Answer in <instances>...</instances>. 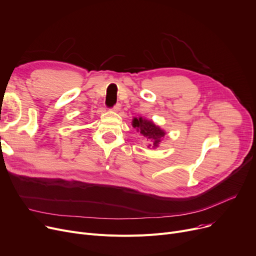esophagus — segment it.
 Here are the masks:
<instances>
[{"mask_svg":"<svg viewBox=\"0 0 256 256\" xmlns=\"http://www.w3.org/2000/svg\"><path fill=\"white\" fill-rule=\"evenodd\" d=\"M112 109H113L114 111H116V112H117V111H119V110L121 109V104H120L119 102H117L116 104H114V106L112 108Z\"/></svg>","mask_w":256,"mask_h":256,"instance_id":"1","label":"esophagus"}]
</instances>
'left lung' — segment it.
Instances as JSON below:
<instances>
[{
	"label": "left lung",
	"instance_id": "8db88e82",
	"mask_svg": "<svg viewBox=\"0 0 256 256\" xmlns=\"http://www.w3.org/2000/svg\"><path fill=\"white\" fill-rule=\"evenodd\" d=\"M132 126L137 128V130H139L144 137H147L152 141L148 147H156L160 142V138L165 136V132L163 130H160L158 126H154L152 121L142 119V117L134 118Z\"/></svg>",
	"mask_w": 256,
	"mask_h": 256
}]
</instances>
